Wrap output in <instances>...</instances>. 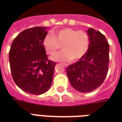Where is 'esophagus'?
I'll return each mask as SVG.
<instances>
[{
    "label": "esophagus",
    "instance_id": "1",
    "mask_svg": "<svg viewBox=\"0 0 122 122\" xmlns=\"http://www.w3.org/2000/svg\"><path fill=\"white\" fill-rule=\"evenodd\" d=\"M64 66H68V65H67V64H65V65H64Z\"/></svg>",
    "mask_w": 122,
    "mask_h": 122
}]
</instances>
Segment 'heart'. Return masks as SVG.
<instances>
[{"mask_svg": "<svg viewBox=\"0 0 122 122\" xmlns=\"http://www.w3.org/2000/svg\"><path fill=\"white\" fill-rule=\"evenodd\" d=\"M52 35L47 34L43 40V46L46 51L52 54L62 44V51L51 57L55 61H76L87 52L89 46V37L83 30L65 28L54 31Z\"/></svg>", "mask_w": 122, "mask_h": 122, "instance_id": "obj_1", "label": "heart"}]
</instances>
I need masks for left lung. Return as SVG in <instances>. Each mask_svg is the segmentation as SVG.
I'll use <instances>...</instances> for the list:
<instances>
[{
  "label": "left lung",
  "instance_id": "8db88e82",
  "mask_svg": "<svg viewBox=\"0 0 122 122\" xmlns=\"http://www.w3.org/2000/svg\"><path fill=\"white\" fill-rule=\"evenodd\" d=\"M87 33L90 42L87 52L66 70L71 86L82 93L91 92L102 84L110 61V46L106 37L93 28H89Z\"/></svg>",
  "mask_w": 122,
  "mask_h": 122
}]
</instances>
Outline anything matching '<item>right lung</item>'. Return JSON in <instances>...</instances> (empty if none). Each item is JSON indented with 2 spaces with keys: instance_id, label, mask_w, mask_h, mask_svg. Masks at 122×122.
Returning a JSON list of instances; mask_svg holds the SVG:
<instances>
[{
  "instance_id": "right-lung-1",
  "label": "right lung",
  "mask_w": 122,
  "mask_h": 122,
  "mask_svg": "<svg viewBox=\"0 0 122 122\" xmlns=\"http://www.w3.org/2000/svg\"><path fill=\"white\" fill-rule=\"evenodd\" d=\"M47 27L28 28L14 39L9 51L10 71L16 84L26 92H46L52 82L56 63L47 58L43 40Z\"/></svg>"
}]
</instances>
